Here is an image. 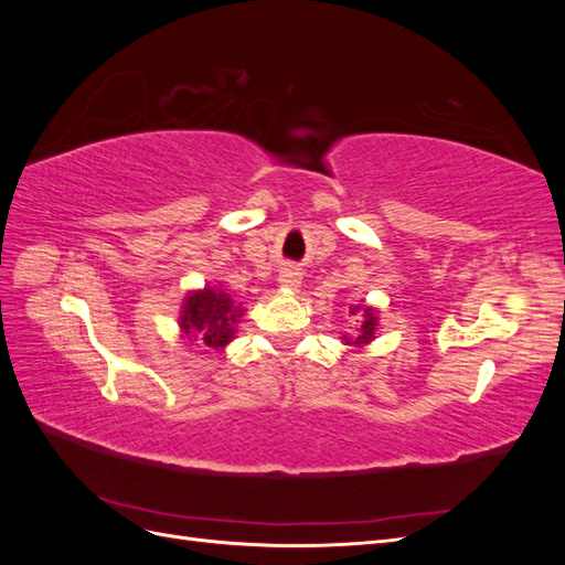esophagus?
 <instances>
[{
    "label": "esophagus",
    "mask_w": 565,
    "mask_h": 565,
    "mask_svg": "<svg viewBox=\"0 0 565 565\" xmlns=\"http://www.w3.org/2000/svg\"><path fill=\"white\" fill-rule=\"evenodd\" d=\"M278 282H280L282 287H287V289H297L299 282H301L299 268L292 266V264H285V266L280 268V273H278Z\"/></svg>",
    "instance_id": "esophagus-1"
}]
</instances>
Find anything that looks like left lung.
Instances as JSON below:
<instances>
[{
    "instance_id": "left-lung-1",
    "label": "left lung",
    "mask_w": 565,
    "mask_h": 565,
    "mask_svg": "<svg viewBox=\"0 0 565 565\" xmlns=\"http://www.w3.org/2000/svg\"><path fill=\"white\" fill-rule=\"evenodd\" d=\"M358 311H363V324L353 339L344 337L347 344H367V341H372V337H374V328H377V316H374L372 309H365V306H355L351 313L358 316Z\"/></svg>"
}]
</instances>
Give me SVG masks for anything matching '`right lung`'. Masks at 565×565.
<instances>
[{
    "instance_id": "add662e5",
    "label": "right lung",
    "mask_w": 565,
    "mask_h": 565,
    "mask_svg": "<svg viewBox=\"0 0 565 565\" xmlns=\"http://www.w3.org/2000/svg\"><path fill=\"white\" fill-rule=\"evenodd\" d=\"M241 316L243 309L235 306L231 295L207 287L202 292L185 297L181 330L188 337H200L212 349H224L235 337V324Z\"/></svg>"
}]
</instances>
